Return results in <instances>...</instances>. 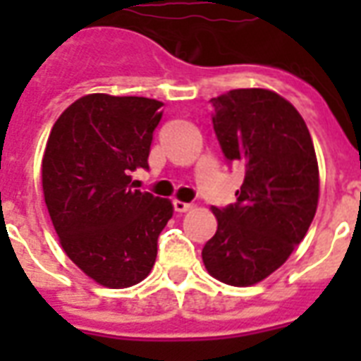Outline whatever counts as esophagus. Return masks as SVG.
Instances as JSON below:
<instances>
[{"mask_svg": "<svg viewBox=\"0 0 361 361\" xmlns=\"http://www.w3.org/2000/svg\"><path fill=\"white\" fill-rule=\"evenodd\" d=\"M172 206H174L176 212H180V214H183V212H189V209H191V204L181 202V200H174V202H172Z\"/></svg>", "mask_w": 361, "mask_h": 361, "instance_id": "obj_1", "label": "esophagus"}]
</instances>
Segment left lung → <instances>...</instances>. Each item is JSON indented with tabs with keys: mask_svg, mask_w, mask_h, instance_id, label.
<instances>
[{
	"mask_svg": "<svg viewBox=\"0 0 361 361\" xmlns=\"http://www.w3.org/2000/svg\"><path fill=\"white\" fill-rule=\"evenodd\" d=\"M226 163L245 178L236 202L215 208L217 232L202 249L215 279L249 286L285 264L305 238L319 204V164L303 118L269 90H232L209 101Z\"/></svg>",
	"mask_w": 361,
	"mask_h": 361,
	"instance_id": "8db88e82",
	"label": "left lung"
}]
</instances>
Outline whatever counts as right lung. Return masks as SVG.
<instances>
[{"label":"right lung","mask_w":361,"mask_h":361,"mask_svg":"<svg viewBox=\"0 0 361 361\" xmlns=\"http://www.w3.org/2000/svg\"><path fill=\"white\" fill-rule=\"evenodd\" d=\"M161 101L93 93L54 123L42 157V191L67 257L103 286L146 279L169 219V198L130 185L147 170Z\"/></svg>","instance_id":"obj_1"}]
</instances>
